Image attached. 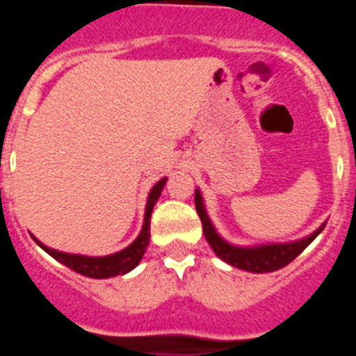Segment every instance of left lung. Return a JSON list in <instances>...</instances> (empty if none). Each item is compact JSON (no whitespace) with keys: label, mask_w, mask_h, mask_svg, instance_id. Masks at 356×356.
I'll use <instances>...</instances> for the list:
<instances>
[{"label":"left lung","mask_w":356,"mask_h":356,"mask_svg":"<svg viewBox=\"0 0 356 356\" xmlns=\"http://www.w3.org/2000/svg\"><path fill=\"white\" fill-rule=\"evenodd\" d=\"M194 203H196L197 216L203 225V234H205L207 242L212 246L213 253L221 260H225L229 266L237 267V269H244L250 273H271L278 271L305 250V248L323 232L325 225H321L319 228L310 234L308 237L300 238V241L292 242H276V244H259V246H234L226 242L221 235L217 234L216 226L210 221L209 213H207L205 203H203V196H201L200 188H196L194 194Z\"/></svg>","instance_id":"8db88e82"}]
</instances>
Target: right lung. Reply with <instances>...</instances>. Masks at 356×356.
Masks as SVG:
<instances>
[{"mask_svg":"<svg viewBox=\"0 0 356 356\" xmlns=\"http://www.w3.org/2000/svg\"><path fill=\"white\" fill-rule=\"evenodd\" d=\"M168 178H162L160 181H156L153 185V188L149 191V196L146 201V212H144V225L140 229L139 237L131 242L130 246L124 248V250L118 251V253L106 254V257H87V254H74V253H64V251L53 250V248L44 246L39 238H35V242L42 248L46 253H49L55 260H58L60 264L67 266L72 271L80 273L83 276H89V278H114L119 275H127L131 269L139 266L140 259L146 253V248L149 244V219L151 212H153V207L159 201L160 194H162V188L165 185Z\"/></svg>","mask_w":356,"mask_h":356,"instance_id":"right-lung-1","label":"right lung"}]
</instances>
